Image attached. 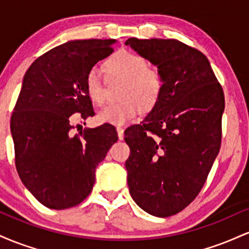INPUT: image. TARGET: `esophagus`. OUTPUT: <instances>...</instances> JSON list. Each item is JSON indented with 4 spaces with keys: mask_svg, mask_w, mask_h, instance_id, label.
I'll return each mask as SVG.
<instances>
[{
    "mask_svg": "<svg viewBox=\"0 0 249 249\" xmlns=\"http://www.w3.org/2000/svg\"><path fill=\"white\" fill-rule=\"evenodd\" d=\"M117 133H118V138L122 139L124 138V128L123 127H117Z\"/></svg>",
    "mask_w": 249,
    "mask_h": 249,
    "instance_id": "1",
    "label": "esophagus"
}]
</instances>
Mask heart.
<instances>
[{
	"label": "heart",
	"mask_w": 249,
	"mask_h": 249,
	"mask_svg": "<svg viewBox=\"0 0 249 249\" xmlns=\"http://www.w3.org/2000/svg\"><path fill=\"white\" fill-rule=\"evenodd\" d=\"M139 53L119 50L104 62V69L110 81H124L119 97L122 101L110 104L97 113L101 124L116 126L127 124L142 113L151 111L160 101L164 89L161 73ZM85 92L96 105L104 104L107 84L97 70H90L85 77Z\"/></svg>",
	"instance_id": "b5f03b06"
}]
</instances>
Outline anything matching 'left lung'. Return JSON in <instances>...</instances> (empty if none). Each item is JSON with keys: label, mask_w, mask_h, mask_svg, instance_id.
<instances>
[{"label": "left lung", "mask_w": 249, "mask_h": 249, "mask_svg": "<svg viewBox=\"0 0 249 249\" xmlns=\"http://www.w3.org/2000/svg\"><path fill=\"white\" fill-rule=\"evenodd\" d=\"M125 44L164 79L157 107L125 131L128 190L142 210L166 218L196 199L218 156L224 91L207 57L185 43L128 38Z\"/></svg>", "instance_id": "8db88e82"}]
</instances>
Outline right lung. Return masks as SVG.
I'll list each match as a JSON object with an SVG mask.
<instances>
[{
  "label": "right lung",
  "mask_w": 249,
  "mask_h": 249,
  "mask_svg": "<svg viewBox=\"0 0 249 249\" xmlns=\"http://www.w3.org/2000/svg\"><path fill=\"white\" fill-rule=\"evenodd\" d=\"M116 39H82L58 45L25 72L10 119L17 173L28 191L51 210L81 204L92 191L96 167L118 139L104 124L71 136L70 116H93L85 77L112 53ZM85 124V123H84Z\"/></svg>",
  "instance_id": "right-lung-1"
}]
</instances>
